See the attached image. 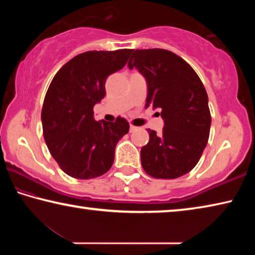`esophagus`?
<instances>
[{
	"label": "esophagus",
	"instance_id": "1",
	"mask_svg": "<svg viewBox=\"0 0 255 255\" xmlns=\"http://www.w3.org/2000/svg\"><path fill=\"white\" fill-rule=\"evenodd\" d=\"M138 129V127H136V126H133V125H130V131L132 132V131H135V130H137Z\"/></svg>",
	"mask_w": 255,
	"mask_h": 255
}]
</instances>
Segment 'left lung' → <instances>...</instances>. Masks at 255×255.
Wrapping results in <instances>:
<instances>
[{
    "instance_id": "8db88e82",
    "label": "left lung",
    "mask_w": 255,
    "mask_h": 255,
    "mask_svg": "<svg viewBox=\"0 0 255 255\" xmlns=\"http://www.w3.org/2000/svg\"><path fill=\"white\" fill-rule=\"evenodd\" d=\"M128 66L145 76L146 108H159L164 119L161 135L147 129L141 166L155 179L187 174L199 162L209 138L211 116L204 84L184 59L166 49H136Z\"/></svg>"
}]
</instances>
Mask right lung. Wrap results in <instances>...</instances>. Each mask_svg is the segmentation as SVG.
I'll use <instances>...</instances> for the list:
<instances>
[{
  "instance_id": "obj_1",
  "label": "right lung",
  "mask_w": 255,
  "mask_h": 255,
  "mask_svg": "<svg viewBox=\"0 0 255 255\" xmlns=\"http://www.w3.org/2000/svg\"><path fill=\"white\" fill-rule=\"evenodd\" d=\"M131 49L91 50L56 73L41 110L42 132L51 156L67 175L89 180L111 169L115 148L129 124L96 122L93 107L106 96V80L126 65Z\"/></svg>"
}]
</instances>
